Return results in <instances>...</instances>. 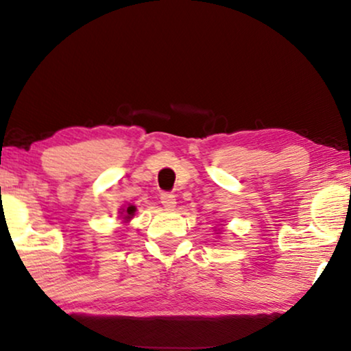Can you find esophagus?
<instances>
[{
    "instance_id": "1",
    "label": "esophagus",
    "mask_w": 351,
    "mask_h": 351,
    "mask_svg": "<svg viewBox=\"0 0 351 351\" xmlns=\"http://www.w3.org/2000/svg\"><path fill=\"white\" fill-rule=\"evenodd\" d=\"M160 203L164 205L165 209H173L176 206V198H175L173 193L165 192V193H162V195H160Z\"/></svg>"
}]
</instances>
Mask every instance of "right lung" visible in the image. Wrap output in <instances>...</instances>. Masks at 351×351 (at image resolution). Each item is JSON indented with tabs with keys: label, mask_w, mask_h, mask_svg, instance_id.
<instances>
[{
	"label": "right lung",
	"mask_w": 351,
	"mask_h": 351,
	"mask_svg": "<svg viewBox=\"0 0 351 351\" xmlns=\"http://www.w3.org/2000/svg\"><path fill=\"white\" fill-rule=\"evenodd\" d=\"M135 211H137V208H135L134 205H129V206L123 208L121 214H123V219H124V221H129V219H132V217H134V214H135Z\"/></svg>",
	"instance_id": "right-lung-1"
}]
</instances>
